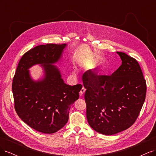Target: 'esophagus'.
<instances>
[{"label":"esophagus","instance_id":"obj_1","mask_svg":"<svg viewBox=\"0 0 156 156\" xmlns=\"http://www.w3.org/2000/svg\"><path fill=\"white\" fill-rule=\"evenodd\" d=\"M85 90H86L85 88H84V87H83L81 88V91L79 92V95H80V96H83V94H84V92H85Z\"/></svg>","mask_w":156,"mask_h":156}]
</instances>
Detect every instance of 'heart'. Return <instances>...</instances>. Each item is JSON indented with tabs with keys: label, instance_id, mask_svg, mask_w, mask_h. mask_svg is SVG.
Wrapping results in <instances>:
<instances>
[{
	"label": "heart",
	"instance_id": "1",
	"mask_svg": "<svg viewBox=\"0 0 156 156\" xmlns=\"http://www.w3.org/2000/svg\"><path fill=\"white\" fill-rule=\"evenodd\" d=\"M100 60V58H96L95 59H94V60L92 61H89V62H84L83 64L84 66H85L86 68H90V67H92L94 66V64H95L97 62H99V61ZM108 68V66L107 64H104L103 66V68H102V69L103 70H105Z\"/></svg>",
	"mask_w": 156,
	"mask_h": 156
}]
</instances>
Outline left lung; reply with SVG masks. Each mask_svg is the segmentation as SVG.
I'll use <instances>...</instances> for the list:
<instances>
[{"mask_svg":"<svg viewBox=\"0 0 156 156\" xmlns=\"http://www.w3.org/2000/svg\"><path fill=\"white\" fill-rule=\"evenodd\" d=\"M116 53L122 64L111 75H97L90 70L83 75L87 121L94 130L107 135L133 125L146 98V81L138 62Z\"/></svg>","mask_w":156,"mask_h":156,"instance_id":"obj_1","label":"left lung"}]
</instances>
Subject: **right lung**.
I'll return each mask as SVG.
<instances>
[{"label":"right lung","instance_id":"1","mask_svg":"<svg viewBox=\"0 0 156 156\" xmlns=\"http://www.w3.org/2000/svg\"><path fill=\"white\" fill-rule=\"evenodd\" d=\"M66 44L40 45L27 51L18 64L13 79L12 92L18 116L34 129L53 133L68 121L71 105L78 100L81 84L64 83L59 69L53 65L62 57ZM40 64L44 77L34 81L28 69Z\"/></svg>","mask_w":156,"mask_h":156}]
</instances>
